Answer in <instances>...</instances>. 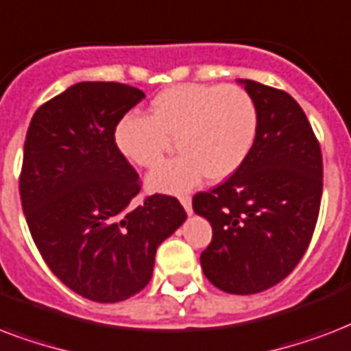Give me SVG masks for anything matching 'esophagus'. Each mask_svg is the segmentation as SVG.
<instances>
[{
    "label": "esophagus",
    "mask_w": 351,
    "mask_h": 351,
    "mask_svg": "<svg viewBox=\"0 0 351 351\" xmlns=\"http://www.w3.org/2000/svg\"><path fill=\"white\" fill-rule=\"evenodd\" d=\"M179 201H181V205L184 206L186 214H192V197H190L189 194H181L179 195Z\"/></svg>",
    "instance_id": "34e87169"
}]
</instances>
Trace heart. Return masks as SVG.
Instances as JSON below:
<instances>
[{
	"label": "heart",
	"mask_w": 351,
	"mask_h": 351,
	"mask_svg": "<svg viewBox=\"0 0 351 351\" xmlns=\"http://www.w3.org/2000/svg\"><path fill=\"white\" fill-rule=\"evenodd\" d=\"M258 132V110L245 89L232 84H179L152 100L150 117L128 113L115 128V145L128 161L154 170L172 138L176 159L150 176V186L183 192L203 176L219 183L245 162Z\"/></svg>",
	"instance_id": "heart-1"
}]
</instances>
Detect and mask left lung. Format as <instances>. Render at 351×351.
<instances>
[{"label":"left lung","mask_w":351,"mask_h":351,"mask_svg":"<svg viewBox=\"0 0 351 351\" xmlns=\"http://www.w3.org/2000/svg\"><path fill=\"white\" fill-rule=\"evenodd\" d=\"M258 110L245 162L192 197L213 225L203 273L232 295H252L286 278L313 238L322 197V152L298 102L282 89L240 80Z\"/></svg>","instance_id":"8db88e82"}]
</instances>
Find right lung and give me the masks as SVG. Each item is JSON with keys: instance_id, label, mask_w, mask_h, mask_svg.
I'll list each match as a JSON object with an SVG mask.
<instances>
[{"instance_id": "right-lung-1", "label": "right lung", "mask_w": 351, "mask_h": 351, "mask_svg": "<svg viewBox=\"0 0 351 351\" xmlns=\"http://www.w3.org/2000/svg\"><path fill=\"white\" fill-rule=\"evenodd\" d=\"M145 99L119 82H80L32 115L20 197L43 262L95 302H121L150 282L157 247L186 213L178 197L146 195L115 145L122 117Z\"/></svg>"}]
</instances>
